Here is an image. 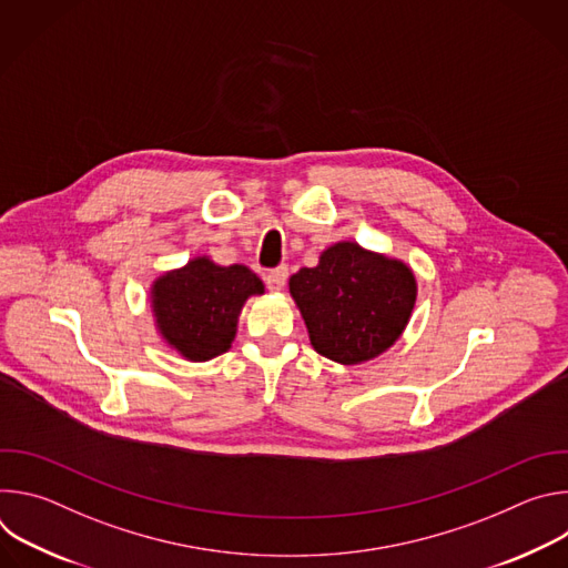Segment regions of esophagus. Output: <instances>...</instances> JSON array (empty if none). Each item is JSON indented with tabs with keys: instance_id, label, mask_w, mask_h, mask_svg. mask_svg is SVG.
Returning a JSON list of instances; mask_svg holds the SVG:
<instances>
[{
	"instance_id": "1",
	"label": "esophagus",
	"mask_w": 568,
	"mask_h": 568,
	"mask_svg": "<svg viewBox=\"0 0 568 568\" xmlns=\"http://www.w3.org/2000/svg\"><path fill=\"white\" fill-rule=\"evenodd\" d=\"M285 281H287V267H276V270H272V272L265 274V283H267V287H270L272 292L283 290Z\"/></svg>"
}]
</instances>
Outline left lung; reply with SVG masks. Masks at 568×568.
Here are the masks:
<instances>
[{
    "instance_id": "left-lung-1",
    "label": "left lung",
    "mask_w": 568,
    "mask_h": 568,
    "mask_svg": "<svg viewBox=\"0 0 568 568\" xmlns=\"http://www.w3.org/2000/svg\"><path fill=\"white\" fill-rule=\"evenodd\" d=\"M290 294L307 326L310 344L339 364H362L388 351L416 305V276L402 261L337 242L316 267L290 278Z\"/></svg>"
}]
</instances>
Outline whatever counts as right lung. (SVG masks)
Segmentation results:
<instances>
[{
    "instance_id": "add662e5",
    "label": "right lung",
    "mask_w": 568,
    "mask_h": 568,
    "mask_svg": "<svg viewBox=\"0 0 568 568\" xmlns=\"http://www.w3.org/2000/svg\"><path fill=\"white\" fill-rule=\"evenodd\" d=\"M263 292V281L250 267H222L197 256L161 274L150 287V301L166 344L191 362H206L231 348L242 305Z\"/></svg>"
}]
</instances>
